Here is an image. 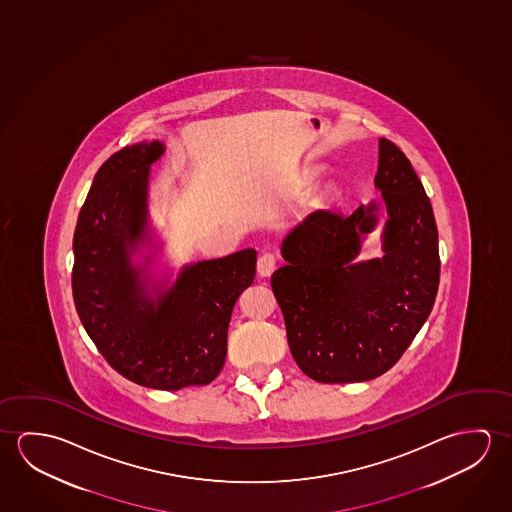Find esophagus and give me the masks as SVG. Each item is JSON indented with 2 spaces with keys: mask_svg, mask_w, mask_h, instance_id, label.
<instances>
[{
  "mask_svg": "<svg viewBox=\"0 0 512 512\" xmlns=\"http://www.w3.org/2000/svg\"><path fill=\"white\" fill-rule=\"evenodd\" d=\"M277 258L276 254H272V252H263L260 258H258V263H256V268H258V274L261 277H268L274 270H276Z\"/></svg>",
  "mask_w": 512,
  "mask_h": 512,
  "instance_id": "esophagus-1",
  "label": "esophagus"
}]
</instances>
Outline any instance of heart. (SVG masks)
Segmentation results:
<instances>
[{
  "label": "heart",
  "mask_w": 512,
  "mask_h": 512,
  "mask_svg": "<svg viewBox=\"0 0 512 512\" xmlns=\"http://www.w3.org/2000/svg\"><path fill=\"white\" fill-rule=\"evenodd\" d=\"M325 194H329V192H333L334 188L331 187V185H327V187L324 188Z\"/></svg>",
  "instance_id": "1"
}]
</instances>
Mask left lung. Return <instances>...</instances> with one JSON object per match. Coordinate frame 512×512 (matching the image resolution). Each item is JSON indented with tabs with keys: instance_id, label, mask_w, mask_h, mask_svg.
Returning a JSON list of instances; mask_svg holds the SVG:
<instances>
[{
	"instance_id": "obj_1",
	"label": "left lung",
	"mask_w": 512,
	"mask_h": 512,
	"mask_svg": "<svg viewBox=\"0 0 512 512\" xmlns=\"http://www.w3.org/2000/svg\"><path fill=\"white\" fill-rule=\"evenodd\" d=\"M375 188L388 220L382 258L354 260L377 224L379 204L350 215L318 210L281 244L272 274L288 345L302 372L325 384L370 381L397 363L422 329L439 286L438 228L407 156L379 138Z\"/></svg>"
}]
</instances>
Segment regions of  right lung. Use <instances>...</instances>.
<instances>
[{"label":"right lung","instance_id":"right-lung-1","mask_svg":"<svg viewBox=\"0 0 512 512\" xmlns=\"http://www.w3.org/2000/svg\"><path fill=\"white\" fill-rule=\"evenodd\" d=\"M162 142L110 156L94 176L74 231L73 297L85 331L128 381L176 391L210 384L228 354L235 302L256 276V251L199 261L171 288H146L131 256L147 240L149 165Z\"/></svg>","mask_w":512,"mask_h":512}]
</instances>
